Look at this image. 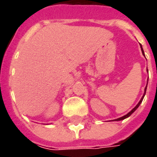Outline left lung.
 I'll return each instance as SVG.
<instances>
[{
  "instance_id": "obj_1",
  "label": "left lung",
  "mask_w": 157,
  "mask_h": 157,
  "mask_svg": "<svg viewBox=\"0 0 157 157\" xmlns=\"http://www.w3.org/2000/svg\"><path fill=\"white\" fill-rule=\"evenodd\" d=\"M140 47H141L142 54H143V55H145V54H144V51H143V48H142V46H140ZM146 87H147V86H145V93H144V95H143V97H142V98L140 99V102H139L138 104H137V105L135 106V108H134V109H132L131 111H130V112L128 113H127V114H126V115L123 116V117H121V118H117V119H115L116 121H119V120H123V119H124V118H128V117H129V116L131 115V114H132V113H133L135 112V110H136V109H138V107H139V106H140V103H141V102H142V100H143V98H144V97H145V92H146Z\"/></svg>"
}]
</instances>
